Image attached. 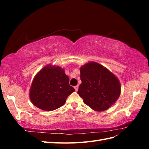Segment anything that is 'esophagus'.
<instances>
[{
  "instance_id": "esophagus-1",
  "label": "esophagus",
  "mask_w": 149,
  "mask_h": 149,
  "mask_svg": "<svg viewBox=\"0 0 149 149\" xmlns=\"http://www.w3.org/2000/svg\"><path fill=\"white\" fill-rule=\"evenodd\" d=\"M74 89H75V91H78V88H79L78 85H77V86H74Z\"/></svg>"
}]
</instances>
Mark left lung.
Instances as JSON below:
<instances>
[{
    "label": "left lung",
    "mask_w": 149,
    "mask_h": 149,
    "mask_svg": "<svg viewBox=\"0 0 149 149\" xmlns=\"http://www.w3.org/2000/svg\"><path fill=\"white\" fill-rule=\"evenodd\" d=\"M78 94L84 104L98 112L106 111L118 100L121 86L119 80L106 67L89 61L80 68Z\"/></svg>",
    "instance_id": "1"
}]
</instances>
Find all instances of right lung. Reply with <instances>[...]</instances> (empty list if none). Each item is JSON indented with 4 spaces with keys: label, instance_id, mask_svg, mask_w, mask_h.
I'll use <instances>...</instances> for the list:
<instances>
[{
    "label": "right lung",
    "instance_id": "add662e5",
    "mask_svg": "<svg viewBox=\"0 0 149 149\" xmlns=\"http://www.w3.org/2000/svg\"><path fill=\"white\" fill-rule=\"evenodd\" d=\"M65 70L48 65L40 70L31 83L29 96L33 104L45 111L55 110L65 104L75 89L69 84Z\"/></svg>",
    "mask_w": 149,
    "mask_h": 149
}]
</instances>
